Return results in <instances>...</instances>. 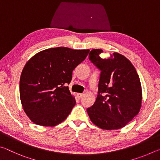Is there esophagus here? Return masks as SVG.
Returning <instances> with one entry per match:
<instances>
[{"label":"esophagus","mask_w":160,"mask_h":160,"mask_svg":"<svg viewBox=\"0 0 160 160\" xmlns=\"http://www.w3.org/2000/svg\"><path fill=\"white\" fill-rule=\"evenodd\" d=\"M78 97H79V98H82V97L84 96V94L79 93V94H78Z\"/></svg>","instance_id":"34e87169"}]
</instances>
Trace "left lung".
<instances>
[{
  "mask_svg": "<svg viewBox=\"0 0 160 160\" xmlns=\"http://www.w3.org/2000/svg\"><path fill=\"white\" fill-rule=\"evenodd\" d=\"M102 49H92L89 59L100 73L98 94L87 109L94 125L104 130L123 128L138 113L142 88L136 70L128 59L118 53L102 58Z\"/></svg>",
  "mask_w": 160,
  "mask_h": 160,
  "instance_id": "8db88e82",
  "label": "left lung"
}]
</instances>
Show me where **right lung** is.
Masks as SVG:
<instances>
[{"instance_id": "obj_1", "label": "right lung", "mask_w": 160, "mask_h": 160, "mask_svg": "<svg viewBox=\"0 0 160 160\" xmlns=\"http://www.w3.org/2000/svg\"><path fill=\"white\" fill-rule=\"evenodd\" d=\"M90 50L67 47L48 48L28 61L22 72V105L32 122L55 126L66 119L75 104L68 87L72 70L85 60Z\"/></svg>"}]
</instances>
